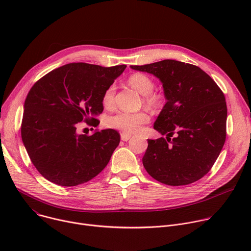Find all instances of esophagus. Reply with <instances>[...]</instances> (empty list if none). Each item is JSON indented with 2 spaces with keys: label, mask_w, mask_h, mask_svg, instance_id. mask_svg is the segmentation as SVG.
Segmentation results:
<instances>
[{
  "label": "esophagus",
  "mask_w": 251,
  "mask_h": 251,
  "mask_svg": "<svg viewBox=\"0 0 251 251\" xmlns=\"http://www.w3.org/2000/svg\"><path fill=\"white\" fill-rule=\"evenodd\" d=\"M131 138V135H129V134H127V133H121V140H123V141H128L129 139Z\"/></svg>",
  "instance_id": "1"
}]
</instances>
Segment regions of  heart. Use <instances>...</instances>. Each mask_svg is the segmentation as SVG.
I'll return each mask as SVG.
<instances>
[{
    "label": "heart",
    "mask_w": 251,
    "mask_h": 251,
    "mask_svg": "<svg viewBox=\"0 0 251 251\" xmlns=\"http://www.w3.org/2000/svg\"><path fill=\"white\" fill-rule=\"evenodd\" d=\"M128 82L140 94L145 96L144 100L148 106L157 107L160 104L161 96L152 93L155 84L148 75L143 74H135L129 77ZM114 96L115 86L110 85L103 93V105L106 107L112 106L114 103ZM149 121L150 117L146 112L128 113L120 111L107 117L105 120V124L109 128L118 129L127 134H133L137 133L143 125L147 124Z\"/></svg>",
    "instance_id": "b5f03b06"
}]
</instances>
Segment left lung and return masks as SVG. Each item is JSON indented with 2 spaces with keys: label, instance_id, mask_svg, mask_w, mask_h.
Wrapping results in <instances>:
<instances>
[{
  "label": "left lung",
  "instance_id": "obj_1",
  "mask_svg": "<svg viewBox=\"0 0 251 251\" xmlns=\"http://www.w3.org/2000/svg\"><path fill=\"white\" fill-rule=\"evenodd\" d=\"M130 67L159 78L167 99L154 123V129L167 137L148 139L144 168L169 186L200 180L226 142L227 108L223 91L202 69L190 63L165 59Z\"/></svg>",
  "mask_w": 251,
  "mask_h": 251
}]
</instances>
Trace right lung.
I'll list each match as a JSON object with an SVG mask.
<instances>
[{
  "label": "right lung",
  "instance_id": "obj_1",
  "mask_svg": "<svg viewBox=\"0 0 251 251\" xmlns=\"http://www.w3.org/2000/svg\"><path fill=\"white\" fill-rule=\"evenodd\" d=\"M125 64L103 67L84 62L51 70L30 88L24 105L22 139L40 174L50 182L73 187L90 181L108 164L120 142L113 129L78 134L80 122L96 127L104 91Z\"/></svg>",
  "mask_w": 251,
  "mask_h": 251
}]
</instances>
